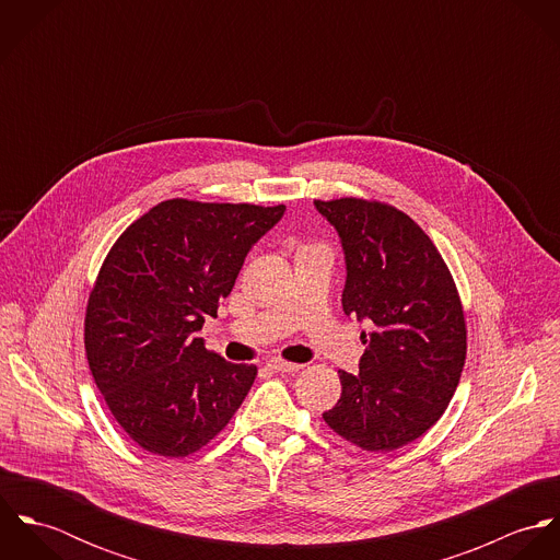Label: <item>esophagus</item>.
Wrapping results in <instances>:
<instances>
[{"label": "esophagus", "instance_id": "obj_1", "mask_svg": "<svg viewBox=\"0 0 560 560\" xmlns=\"http://www.w3.org/2000/svg\"><path fill=\"white\" fill-rule=\"evenodd\" d=\"M267 369L276 371V373H298L302 369V364H295V362H284V360H271L267 364Z\"/></svg>", "mask_w": 560, "mask_h": 560}]
</instances>
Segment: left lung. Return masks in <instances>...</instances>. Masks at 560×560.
Masks as SVG:
<instances>
[{"instance_id": "left-lung-1", "label": "left lung", "mask_w": 560, "mask_h": 560, "mask_svg": "<svg viewBox=\"0 0 560 560\" xmlns=\"http://www.w3.org/2000/svg\"><path fill=\"white\" fill-rule=\"evenodd\" d=\"M315 207L342 241V311L373 325L360 373L338 371L342 393L323 420L362 451H397L442 418L459 384L468 329L455 280L397 207L364 198Z\"/></svg>"}]
</instances>
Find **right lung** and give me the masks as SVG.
I'll use <instances>...</instances> for the list:
<instances>
[{
	"mask_svg": "<svg viewBox=\"0 0 560 560\" xmlns=\"http://www.w3.org/2000/svg\"><path fill=\"white\" fill-rule=\"evenodd\" d=\"M284 205L163 200L107 252L88 298L83 345L122 431L160 457H187L235 416L256 380L196 336L218 317L241 265Z\"/></svg>",
	"mask_w": 560,
	"mask_h": 560,
	"instance_id": "add662e5",
	"label": "right lung"
}]
</instances>
